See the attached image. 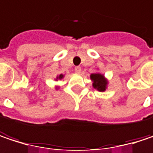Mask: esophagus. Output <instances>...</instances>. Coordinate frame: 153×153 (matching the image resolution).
Here are the masks:
<instances>
[{
  "label": "esophagus",
  "instance_id": "obj_1",
  "mask_svg": "<svg viewBox=\"0 0 153 153\" xmlns=\"http://www.w3.org/2000/svg\"><path fill=\"white\" fill-rule=\"evenodd\" d=\"M74 70H75V72H76L77 74H80V72H81V67H80V66H76V67L74 68Z\"/></svg>",
  "mask_w": 153,
  "mask_h": 153
}]
</instances>
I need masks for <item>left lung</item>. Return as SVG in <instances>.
Returning a JSON list of instances; mask_svg holds the SVG:
<instances>
[{
    "mask_svg": "<svg viewBox=\"0 0 153 153\" xmlns=\"http://www.w3.org/2000/svg\"><path fill=\"white\" fill-rule=\"evenodd\" d=\"M91 80L93 81V88L100 92H104L107 89L108 81L103 74L100 73H94L90 75Z\"/></svg>",
    "mask_w": 153,
    "mask_h": 153,
    "instance_id": "1",
    "label": "left lung"
}]
</instances>
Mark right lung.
I'll list each match as a JSON object with an SVG mask.
<instances>
[{
    "label": "right lung",
    "instance_id": "add662e5",
    "mask_svg": "<svg viewBox=\"0 0 153 153\" xmlns=\"http://www.w3.org/2000/svg\"><path fill=\"white\" fill-rule=\"evenodd\" d=\"M63 78H64V75H63V74H59V75H58V76L56 77L55 80H58V79H62ZM56 89H59V87H56Z\"/></svg>",
    "mask_w": 153,
    "mask_h": 153
}]
</instances>
